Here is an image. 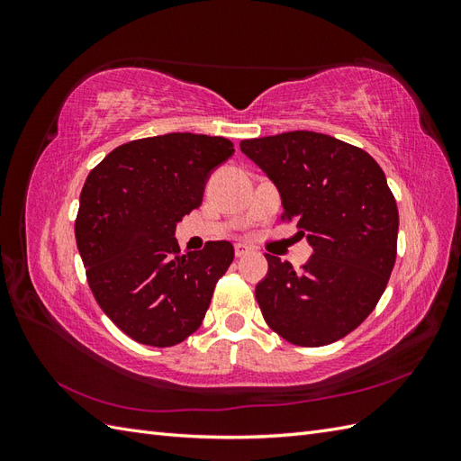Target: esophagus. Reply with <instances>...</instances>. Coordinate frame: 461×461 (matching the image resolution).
<instances>
[{
    "mask_svg": "<svg viewBox=\"0 0 461 461\" xmlns=\"http://www.w3.org/2000/svg\"><path fill=\"white\" fill-rule=\"evenodd\" d=\"M249 252H252V248H249L248 244H244V242L234 244V254H236V258H244V256H248Z\"/></svg>",
    "mask_w": 461,
    "mask_h": 461,
    "instance_id": "obj_1",
    "label": "esophagus"
}]
</instances>
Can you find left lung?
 Here are the masks:
<instances>
[{"instance_id":"8db88e82","label":"left lung","mask_w":461,"mask_h":461,"mask_svg":"<svg viewBox=\"0 0 461 461\" xmlns=\"http://www.w3.org/2000/svg\"><path fill=\"white\" fill-rule=\"evenodd\" d=\"M281 194L283 219L313 248L300 271L265 254L259 310L278 337L325 346L375 310L396 261L398 207L367 151L329 134L292 131L240 142Z\"/></svg>"}]
</instances>
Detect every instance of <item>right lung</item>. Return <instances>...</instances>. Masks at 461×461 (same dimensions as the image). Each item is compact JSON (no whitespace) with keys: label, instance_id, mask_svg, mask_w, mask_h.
<instances>
[{"label":"right lung","instance_id":"add662e5","mask_svg":"<svg viewBox=\"0 0 461 461\" xmlns=\"http://www.w3.org/2000/svg\"><path fill=\"white\" fill-rule=\"evenodd\" d=\"M232 153L222 136L142 138L107 153L82 186L75 236L88 285L136 342L167 348L200 329L234 248L217 240L183 254L175 230Z\"/></svg>","mask_w":461,"mask_h":461}]
</instances>
